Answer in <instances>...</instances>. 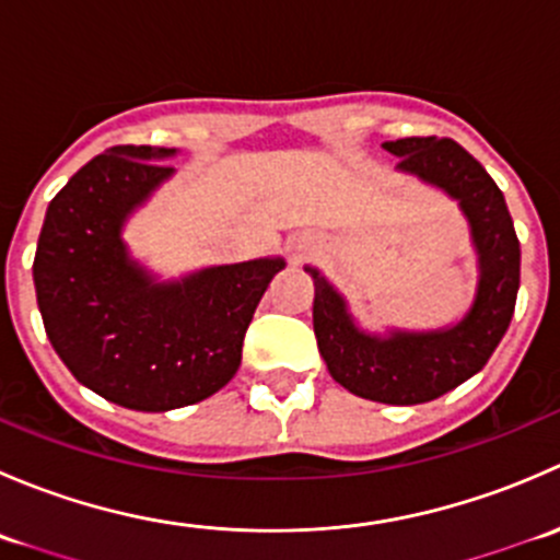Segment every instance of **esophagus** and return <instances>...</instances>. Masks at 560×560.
<instances>
[{"label":"esophagus","instance_id":"obj_1","mask_svg":"<svg viewBox=\"0 0 560 560\" xmlns=\"http://www.w3.org/2000/svg\"><path fill=\"white\" fill-rule=\"evenodd\" d=\"M290 252L295 254V257H303V254H306V244H301V241H292Z\"/></svg>","mask_w":560,"mask_h":560}]
</instances>
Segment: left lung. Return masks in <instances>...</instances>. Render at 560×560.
I'll return each mask as SVG.
<instances>
[{"instance_id": "obj_1", "label": "left lung", "mask_w": 560, "mask_h": 560, "mask_svg": "<svg viewBox=\"0 0 560 560\" xmlns=\"http://www.w3.org/2000/svg\"><path fill=\"white\" fill-rule=\"evenodd\" d=\"M385 151L398 156V171L447 191L468 219L479 268L471 308L439 330L371 336L354 325L341 292L312 265L306 270L314 279L316 347L332 380L360 398L415 406L471 380L495 352L515 314L521 241L495 180L455 140L400 138Z\"/></svg>"}]
</instances>
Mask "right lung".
Segmentation results:
<instances>
[{
  "label": "right lung",
  "instance_id": "right-lung-1",
  "mask_svg": "<svg viewBox=\"0 0 560 560\" xmlns=\"http://www.w3.org/2000/svg\"><path fill=\"white\" fill-rule=\"evenodd\" d=\"M175 149L116 145L50 200L35 254L45 332L81 385L135 411L206 400L235 376L246 327L281 257L156 281L121 230L175 173Z\"/></svg>",
  "mask_w": 560,
  "mask_h": 560
}]
</instances>
